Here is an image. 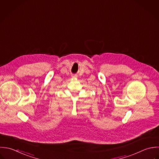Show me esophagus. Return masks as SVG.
Listing matches in <instances>:
<instances>
[{"label":"esophagus","mask_w":159,"mask_h":159,"mask_svg":"<svg viewBox=\"0 0 159 159\" xmlns=\"http://www.w3.org/2000/svg\"><path fill=\"white\" fill-rule=\"evenodd\" d=\"M72 78H76V75H73V76H72Z\"/></svg>","instance_id":"obj_1"}]
</instances>
